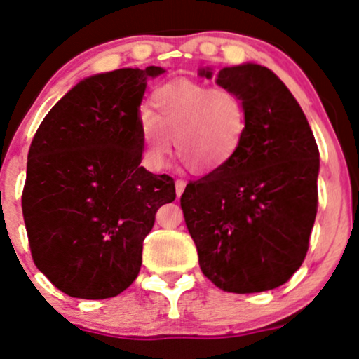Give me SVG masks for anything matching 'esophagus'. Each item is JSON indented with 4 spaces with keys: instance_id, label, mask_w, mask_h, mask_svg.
Segmentation results:
<instances>
[{
    "instance_id": "34e87169",
    "label": "esophagus",
    "mask_w": 359,
    "mask_h": 359,
    "mask_svg": "<svg viewBox=\"0 0 359 359\" xmlns=\"http://www.w3.org/2000/svg\"><path fill=\"white\" fill-rule=\"evenodd\" d=\"M184 189H185V182H184V180H182V179H177V180H175V194H177V197L182 196Z\"/></svg>"
}]
</instances>
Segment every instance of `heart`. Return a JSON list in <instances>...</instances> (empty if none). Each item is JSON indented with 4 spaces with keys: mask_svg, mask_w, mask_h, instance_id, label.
I'll use <instances>...</instances> for the list:
<instances>
[{
    "mask_svg": "<svg viewBox=\"0 0 359 359\" xmlns=\"http://www.w3.org/2000/svg\"><path fill=\"white\" fill-rule=\"evenodd\" d=\"M149 114L138 120L144 157L150 168H162L174 142L177 157L194 174L226 167L243 145L249 109L234 88L191 80L157 86L149 98Z\"/></svg>",
    "mask_w": 359,
    "mask_h": 359,
    "instance_id": "heart-1",
    "label": "heart"
}]
</instances>
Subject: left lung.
Listing matches in <instances>:
<instances>
[{"mask_svg": "<svg viewBox=\"0 0 359 359\" xmlns=\"http://www.w3.org/2000/svg\"><path fill=\"white\" fill-rule=\"evenodd\" d=\"M198 75L212 79L207 68ZM215 81L244 97L248 132L226 167L187 184L180 205L207 279L237 294L269 291L308 252L319 150L299 103L269 68L227 67Z\"/></svg>", "mask_w": 359, "mask_h": 359, "instance_id": "left-lung-1", "label": "left lung"}]
</instances>
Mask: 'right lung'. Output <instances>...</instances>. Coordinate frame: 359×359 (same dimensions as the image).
Returning a JSON list of instances; mask_svg holds the SVG:
<instances>
[{
	"label": "right lung",
	"mask_w": 359,
	"mask_h": 359,
	"mask_svg": "<svg viewBox=\"0 0 359 359\" xmlns=\"http://www.w3.org/2000/svg\"><path fill=\"white\" fill-rule=\"evenodd\" d=\"M161 67L120 68L76 83L43 118L28 152L21 207L34 266L60 291L107 299L142 266L158 207L175 198L165 174L140 167L138 107Z\"/></svg>",
	"instance_id": "obj_1"
}]
</instances>
